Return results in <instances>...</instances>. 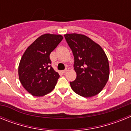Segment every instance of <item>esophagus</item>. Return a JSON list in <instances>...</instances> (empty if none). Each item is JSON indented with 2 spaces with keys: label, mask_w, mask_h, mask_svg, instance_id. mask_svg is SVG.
Masks as SVG:
<instances>
[{
  "label": "esophagus",
  "mask_w": 131,
  "mask_h": 131,
  "mask_svg": "<svg viewBox=\"0 0 131 131\" xmlns=\"http://www.w3.org/2000/svg\"><path fill=\"white\" fill-rule=\"evenodd\" d=\"M69 68H66V69H64V70H63V71H62V72H63V73H66L67 71H69Z\"/></svg>",
  "instance_id": "1"
}]
</instances>
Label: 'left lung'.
Returning <instances> with one entry per match:
<instances>
[{
    "instance_id": "8db88e82",
    "label": "left lung",
    "mask_w": 131,
    "mask_h": 131,
    "mask_svg": "<svg viewBox=\"0 0 131 131\" xmlns=\"http://www.w3.org/2000/svg\"><path fill=\"white\" fill-rule=\"evenodd\" d=\"M74 56L75 80L69 82L74 92L83 97H92L102 91L110 75L107 58L100 45L84 35H64Z\"/></svg>"
}]
</instances>
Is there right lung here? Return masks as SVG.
Returning a JSON list of instances; mask_svg holds the SVG:
<instances>
[{
    "instance_id": "1",
    "label": "right lung",
    "mask_w": 131,
    "mask_h": 131,
    "mask_svg": "<svg viewBox=\"0 0 131 131\" xmlns=\"http://www.w3.org/2000/svg\"><path fill=\"white\" fill-rule=\"evenodd\" d=\"M62 39L60 35H42L23 54L18 68L19 79L33 96H45L55 87L60 75L52 68L50 54Z\"/></svg>"
}]
</instances>
